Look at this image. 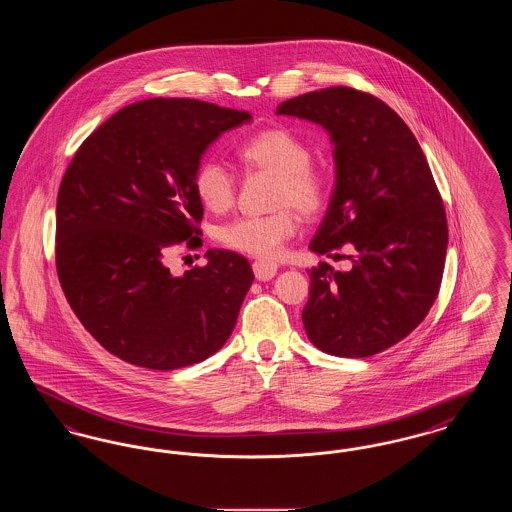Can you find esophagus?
<instances>
[{
	"label": "esophagus",
	"mask_w": 512,
	"mask_h": 512,
	"mask_svg": "<svg viewBox=\"0 0 512 512\" xmlns=\"http://www.w3.org/2000/svg\"><path fill=\"white\" fill-rule=\"evenodd\" d=\"M276 270H278V267H276L274 263H270V261L259 259V261L253 263V272H255V278H257L259 282L272 280V278L276 276Z\"/></svg>",
	"instance_id": "1"
}]
</instances>
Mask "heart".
Instances as JSON below:
<instances>
[{"instance_id":"heart-1","label":"heart","mask_w":512,"mask_h":512,"mask_svg":"<svg viewBox=\"0 0 512 512\" xmlns=\"http://www.w3.org/2000/svg\"><path fill=\"white\" fill-rule=\"evenodd\" d=\"M247 167L276 176L272 207L274 213L261 217H240L219 228V240L226 247L247 255L272 259L292 238L297 219L292 207L305 217H313L324 207L328 188L320 172L311 167V151L288 128H268L245 140L238 149ZM199 201L224 213L234 205L236 180L217 159H205L194 176Z\"/></svg>"}]
</instances>
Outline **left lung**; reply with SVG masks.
Here are the masks:
<instances>
[{"label": "left lung", "mask_w": 512, "mask_h": 512, "mask_svg": "<svg viewBox=\"0 0 512 512\" xmlns=\"http://www.w3.org/2000/svg\"><path fill=\"white\" fill-rule=\"evenodd\" d=\"M276 115L315 122L334 146L336 186L309 249L357 251L349 270H309L305 332L328 355H376L407 338L438 297L447 219L428 161L391 107L347 86L288 99Z\"/></svg>", "instance_id": "obj_1"}]
</instances>
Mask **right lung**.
<instances>
[{
	"instance_id": "1",
	"label": "right lung",
	"mask_w": 512,
	"mask_h": 512,
	"mask_svg": "<svg viewBox=\"0 0 512 512\" xmlns=\"http://www.w3.org/2000/svg\"><path fill=\"white\" fill-rule=\"evenodd\" d=\"M247 111L199 99L132 103L90 134L57 195V274L82 326L113 355L176 370L215 355L253 284L247 259L209 249L207 265L172 274L174 245L199 247L194 176Z\"/></svg>"
}]
</instances>
